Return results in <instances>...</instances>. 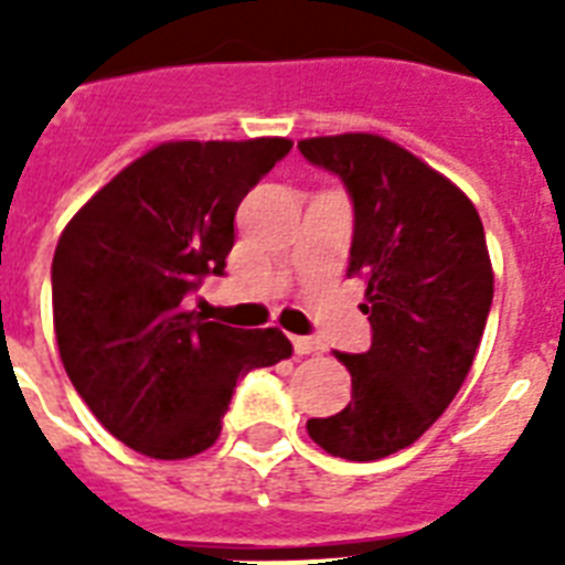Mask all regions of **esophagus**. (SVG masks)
<instances>
[{"label":"esophagus","instance_id":"obj_1","mask_svg":"<svg viewBox=\"0 0 565 565\" xmlns=\"http://www.w3.org/2000/svg\"><path fill=\"white\" fill-rule=\"evenodd\" d=\"M292 349H296V354H317L322 352V343L317 337H292Z\"/></svg>","mask_w":565,"mask_h":565}]
</instances>
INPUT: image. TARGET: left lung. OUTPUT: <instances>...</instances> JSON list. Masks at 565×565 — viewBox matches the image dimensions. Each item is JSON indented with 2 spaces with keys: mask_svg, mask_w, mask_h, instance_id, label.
<instances>
[{
  "mask_svg": "<svg viewBox=\"0 0 565 565\" xmlns=\"http://www.w3.org/2000/svg\"><path fill=\"white\" fill-rule=\"evenodd\" d=\"M299 152L352 199L349 275L366 281L372 326L370 352H334L352 402L308 434L328 455L377 460L416 443L472 370L492 305L487 237L463 190L384 137H310Z\"/></svg>",
  "mask_w": 565,
  "mask_h": 565,
  "instance_id": "1",
  "label": "left lung"
}]
</instances>
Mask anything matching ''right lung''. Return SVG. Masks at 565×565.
<instances>
[{
  "instance_id": "right-lung-1",
  "label": "right lung",
  "mask_w": 565,
  "mask_h": 565,
  "mask_svg": "<svg viewBox=\"0 0 565 565\" xmlns=\"http://www.w3.org/2000/svg\"><path fill=\"white\" fill-rule=\"evenodd\" d=\"M290 149L284 137L154 146L57 239L64 370L93 416L140 455L181 460L211 448L239 377L292 354L278 328L243 331L188 310L207 275H225L243 195Z\"/></svg>"
}]
</instances>
